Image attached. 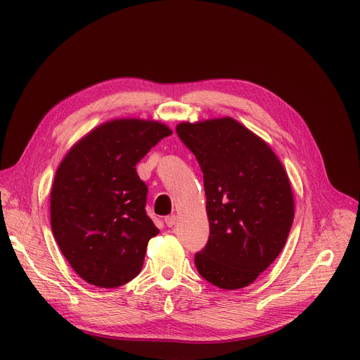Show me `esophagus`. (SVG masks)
Listing matches in <instances>:
<instances>
[{
    "mask_svg": "<svg viewBox=\"0 0 360 360\" xmlns=\"http://www.w3.org/2000/svg\"><path fill=\"white\" fill-rule=\"evenodd\" d=\"M176 220H178V217L175 214H170L165 219V223H166L167 228H174V226L176 224Z\"/></svg>",
    "mask_w": 360,
    "mask_h": 360,
    "instance_id": "34e87169",
    "label": "esophagus"
}]
</instances>
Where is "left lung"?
Segmentation results:
<instances>
[{"instance_id": "obj_1", "label": "left lung", "mask_w": 360, "mask_h": 360, "mask_svg": "<svg viewBox=\"0 0 360 360\" xmlns=\"http://www.w3.org/2000/svg\"><path fill=\"white\" fill-rule=\"evenodd\" d=\"M176 132L204 175L210 236L195 266L212 285L247 288L278 257L295 202L289 176L270 146L231 117L181 122Z\"/></svg>"}]
</instances>
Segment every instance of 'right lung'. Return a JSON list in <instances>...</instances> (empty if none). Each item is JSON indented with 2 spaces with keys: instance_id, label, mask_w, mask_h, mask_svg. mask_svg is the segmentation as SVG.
I'll return each instance as SVG.
<instances>
[{
  "instance_id": "add662e5",
  "label": "right lung",
  "mask_w": 360,
  "mask_h": 360,
  "mask_svg": "<svg viewBox=\"0 0 360 360\" xmlns=\"http://www.w3.org/2000/svg\"><path fill=\"white\" fill-rule=\"evenodd\" d=\"M172 129L159 121H108L75 143L53 178L51 228L72 270L98 288H118L143 269L159 229L146 213L136 165Z\"/></svg>"
}]
</instances>
